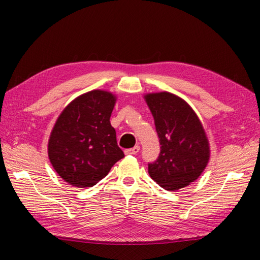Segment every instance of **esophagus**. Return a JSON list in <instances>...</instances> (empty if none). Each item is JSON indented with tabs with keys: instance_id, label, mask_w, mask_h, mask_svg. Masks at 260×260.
I'll list each match as a JSON object with an SVG mask.
<instances>
[{
	"instance_id": "obj_1",
	"label": "esophagus",
	"mask_w": 260,
	"mask_h": 260,
	"mask_svg": "<svg viewBox=\"0 0 260 260\" xmlns=\"http://www.w3.org/2000/svg\"><path fill=\"white\" fill-rule=\"evenodd\" d=\"M140 146L139 145H136V146H134V147H132V148H128V150H125V154L126 155H135V154H137L140 152Z\"/></svg>"
}]
</instances>
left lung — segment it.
<instances>
[{
    "mask_svg": "<svg viewBox=\"0 0 260 260\" xmlns=\"http://www.w3.org/2000/svg\"><path fill=\"white\" fill-rule=\"evenodd\" d=\"M161 152L148 163L151 178L165 190L175 191L196 181L207 167L210 150L203 127L183 99L167 91L148 93Z\"/></svg>",
    "mask_w": 260,
    "mask_h": 260,
    "instance_id": "1",
    "label": "left lung"
}]
</instances>
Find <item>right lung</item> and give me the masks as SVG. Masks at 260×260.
Wrapping results in <instances>:
<instances>
[{
  "mask_svg": "<svg viewBox=\"0 0 260 260\" xmlns=\"http://www.w3.org/2000/svg\"><path fill=\"white\" fill-rule=\"evenodd\" d=\"M116 98L92 90L74 99L58 117L48 144L56 172L77 187L92 186L124 157L110 115Z\"/></svg>",
  "mask_w": 260,
  "mask_h": 260,
  "instance_id": "obj_1",
  "label": "right lung"
}]
</instances>
